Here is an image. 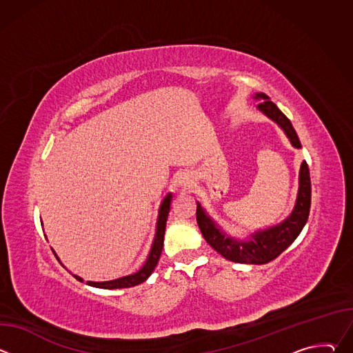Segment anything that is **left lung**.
<instances>
[{
	"label": "left lung",
	"mask_w": 353,
	"mask_h": 353,
	"mask_svg": "<svg viewBox=\"0 0 353 353\" xmlns=\"http://www.w3.org/2000/svg\"><path fill=\"white\" fill-rule=\"evenodd\" d=\"M256 99H263V102L259 103V109L281 125L293 146L300 148L301 145L299 137L290 120L276 108L274 102H271L265 93L256 94ZM299 184L300 185L297 201L290 216L271 229L257 232L247 241L236 240L229 237L228 234H223L221 229L215 226L211 218L205 215L201 205L196 204V222L199 230L203 233L204 239L208 241V244L215 248L226 260L240 264H267L275 260L282 251H285L294 241V239L299 236V233L307 222L312 204V183L306 161L301 163L300 168Z\"/></svg>",
	"instance_id": "1"
}]
</instances>
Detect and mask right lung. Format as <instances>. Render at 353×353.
I'll use <instances>...</instances> for the list:
<instances>
[{
    "mask_svg": "<svg viewBox=\"0 0 353 353\" xmlns=\"http://www.w3.org/2000/svg\"><path fill=\"white\" fill-rule=\"evenodd\" d=\"M170 201H172V194H168L165 196V199L162 201V205L159 210V219H158V228H157V234L152 243V248H150V253L146 259V263L143 264V267L128 276H123L114 281H108V282H86L89 286H94V288H102V289H120V288H131L135 285L142 283L143 281H146L149 278V275L154 272L161 254H162V248H163V239H165V230H166V222H168V216H169V211H170ZM54 253V251H53ZM56 256V254H54ZM79 282H82V279L77 275H74Z\"/></svg>",
    "mask_w": 353,
    "mask_h": 353,
    "instance_id": "right-lung-1",
    "label": "right lung"
}]
</instances>
